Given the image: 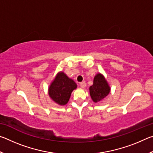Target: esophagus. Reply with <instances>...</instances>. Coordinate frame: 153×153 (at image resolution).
Returning <instances> with one entry per match:
<instances>
[{"mask_svg":"<svg viewBox=\"0 0 153 153\" xmlns=\"http://www.w3.org/2000/svg\"><path fill=\"white\" fill-rule=\"evenodd\" d=\"M79 86L80 87L82 88H84L85 86H86V83H85V82H82L79 83Z\"/></svg>","mask_w":153,"mask_h":153,"instance_id":"34e87169","label":"esophagus"}]
</instances>
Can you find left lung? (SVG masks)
<instances>
[{"instance_id":"obj_1","label":"left lung","mask_w":153,"mask_h":153,"mask_svg":"<svg viewBox=\"0 0 153 153\" xmlns=\"http://www.w3.org/2000/svg\"><path fill=\"white\" fill-rule=\"evenodd\" d=\"M110 92V87L102 74L94 77L92 86L90 87V94L93 101L98 102L104 99Z\"/></svg>"}]
</instances>
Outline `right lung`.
Returning <instances> with one entry per match:
<instances>
[{
    "label": "right lung",
    "mask_w": 153,
    "mask_h": 153,
    "mask_svg": "<svg viewBox=\"0 0 153 153\" xmlns=\"http://www.w3.org/2000/svg\"><path fill=\"white\" fill-rule=\"evenodd\" d=\"M77 88L73 79L69 78L63 72H61L49 88L50 97L59 105H65L69 101L72 91Z\"/></svg>",
    "instance_id": "add662e5"
}]
</instances>
